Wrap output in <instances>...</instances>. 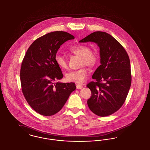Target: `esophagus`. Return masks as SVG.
Here are the masks:
<instances>
[{
  "label": "esophagus",
  "instance_id": "34e87169",
  "mask_svg": "<svg viewBox=\"0 0 150 150\" xmlns=\"http://www.w3.org/2000/svg\"><path fill=\"white\" fill-rule=\"evenodd\" d=\"M76 88L77 89H81L83 88V85L81 84H76Z\"/></svg>",
  "mask_w": 150,
  "mask_h": 150
}]
</instances>
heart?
<instances>
[{"label": "heart", "instance_id": "heart-1", "mask_svg": "<svg viewBox=\"0 0 150 150\" xmlns=\"http://www.w3.org/2000/svg\"><path fill=\"white\" fill-rule=\"evenodd\" d=\"M70 52L77 56L82 57V64L88 67L95 66L98 60L99 55L96 51L90 50V48L86 45H76L73 46L70 49ZM57 64L62 69L68 68V62L65 57L60 54H57L55 56ZM88 70L85 68L80 69L72 70L66 74V79L68 81L76 83L83 82L87 77Z\"/></svg>", "mask_w": 150, "mask_h": 150}]
</instances>
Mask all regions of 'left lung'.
<instances>
[{"mask_svg":"<svg viewBox=\"0 0 150 150\" xmlns=\"http://www.w3.org/2000/svg\"><path fill=\"white\" fill-rule=\"evenodd\" d=\"M94 42L100 47V65L86 86L91 91L88 100L90 110L100 117L111 115L123 105L131 83L129 57L123 46L110 34L97 31L80 40Z\"/></svg>","mask_w":150,"mask_h":150,"instance_id":"1","label":"left lung"}]
</instances>
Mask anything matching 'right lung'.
Wrapping results in <instances>:
<instances>
[{
    "label": "right lung",
    "mask_w": 150,
    "mask_h": 150,
    "mask_svg": "<svg viewBox=\"0 0 150 150\" xmlns=\"http://www.w3.org/2000/svg\"><path fill=\"white\" fill-rule=\"evenodd\" d=\"M74 39L64 31L48 33L33 41L23 60L20 73L22 92L30 107L42 115L58 112L76 89L73 82H53L63 77L55 60L56 53L62 44Z\"/></svg>",
    "instance_id": "add662e5"
}]
</instances>
